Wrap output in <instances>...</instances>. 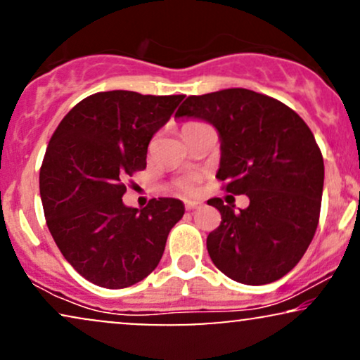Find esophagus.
Masks as SVG:
<instances>
[{"instance_id": "esophagus-1", "label": "esophagus", "mask_w": 360, "mask_h": 360, "mask_svg": "<svg viewBox=\"0 0 360 360\" xmlns=\"http://www.w3.org/2000/svg\"><path fill=\"white\" fill-rule=\"evenodd\" d=\"M200 205H202V202H198V200H185V208H187V210H193V208H197Z\"/></svg>"}]
</instances>
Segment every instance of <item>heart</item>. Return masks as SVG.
Masks as SVG:
<instances>
[{
    "label": "heart",
    "mask_w": 360,
    "mask_h": 360,
    "mask_svg": "<svg viewBox=\"0 0 360 360\" xmlns=\"http://www.w3.org/2000/svg\"><path fill=\"white\" fill-rule=\"evenodd\" d=\"M195 125H200V123L190 122V123H187V125L184 127V130H187V128L195 127ZM175 185H176V188L180 190V192H184V193H193L195 190H197V179H195V176H192V175L181 176V179L176 180Z\"/></svg>",
    "instance_id": "obj_1"
}]
</instances>
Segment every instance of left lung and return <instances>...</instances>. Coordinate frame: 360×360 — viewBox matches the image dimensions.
Returning <instances> with one entry per match:
<instances>
[{"mask_svg":"<svg viewBox=\"0 0 360 360\" xmlns=\"http://www.w3.org/2000/svg\"><path fill=\"white\" fill-rule=\"evenodd\" d=\"M175 118H195L219 131L217 179L247 195L235 212L210 198L221 221L207 237L215 267L235 282L264 285L299 264L321 214L323 158L310 128L287 105L245 88L188 96Z\"/></svg>","mask_w":360,"mask_h":360,"instance_id":"obj_1","label":"left lung"}]
</instances>
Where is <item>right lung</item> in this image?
<instances>
[{
	"mask_svg": "<svg viewBox=\"0 0 360 360\" xmlns=\"http://www.w3.org/2000/svg\"><path fill=\"white\" fill-rule=\"evenodd\" d=\"M184 98L95 93L53 133L39 170L46 225L65 259L95 285L125 288L143 281L185 214L179 198H152L143 208L122 200L123 181L146 167L150 140Z\"/></svg>",
	"mask_w": 360,
	"mask_h": 360,
	"instance_id": "1",
	"label": "right lung"
}]
</instances>
